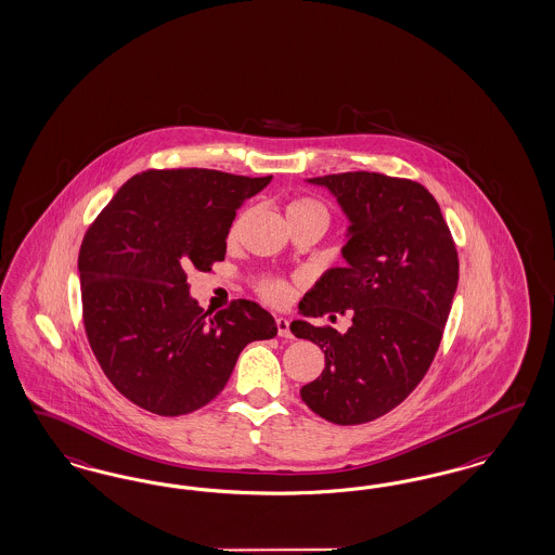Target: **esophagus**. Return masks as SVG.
I'll use <instances>...</instances> for the list:
<instances>
[{
  "label": "esophagus",
  "instance_id": "34e87169",
  "mask_svg": "<svg viewBox=\"0 0 555 555\" xmlns=\"http://www.w3.org/2000/svg\"><path fill=\"white\" fill-rule=\"evenodd\" d=\"M274 322H276V332H279V336H283V338H293L291 322H288L287 318H276Z\"/></svg>",
  "mask_w": 555,
  "mask_h": 555
}]
</instances>
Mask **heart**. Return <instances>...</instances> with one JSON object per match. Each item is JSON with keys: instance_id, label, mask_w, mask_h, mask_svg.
Masks as SVG:
<instances>
[{"instance_id": "heart-1", "label": "heart", "mask_w": 555, "mask_h": 555, "mask_svg": "<svg viewBox=\"0 0 555 555\" xmlns=\"http://www.w3.org/2000/svg\"><path fill=\"white\" fill-rule=\"evenodd\" d=\"M285 212H287L288 223L293 221H301V219H313V221H320L322 225H327V219H330V212L322 201L313 198V196H293L288 198L287 205H285ZM240 228H242V217L233 221L230 231H228V240L235 242L237 235H240ZM256 293L268 301L272 306H287L293 299V285L281 279V276H260L256 283H254Z\"/></svg>"}]
</instances>
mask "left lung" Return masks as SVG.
Masks as SVG:
<instances>
[{"mask_svg": "<svg viewBox=\"0 0 555 555\" xmlns=\"http://www.w3.org/2000/svg\"><path fill=\"white\" fill-rule=\"evenodd\" d=\"M336 194L350 219L346 268L327 270L299 304L307 318L336 313L352 324L295 320L291 332L324 350L325 366L301 387L324 421H377L416 389L439 350L457 288L459 258L439 203L422 184L377 172L309 178Z\"/></svg>", "mask_w": 555, "mask_h": 555, "instance_id": "obj_1", "label": "left lung"}]
</instances>
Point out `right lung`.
<instances>
[{"label":"right lung","mask_w":555,"mask_h":555,"mask_svg":"<svg viewBox=\"0 0 555 555\" xmlns=\"http://www.w3.org/2000/svg\"><path fill=\"white\" fill-rule=\"evenodd\" d=\"M272 176L207 168L137 173L81 240V318L100 369L118 393L157 416L215 400L244 346L276 336L267 309L233 299L209 313L189 295V270L225 260L244 201Z\"/></svg>","instance_id":"right-lung-1"}]
</instances>
